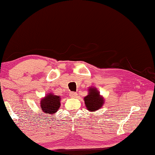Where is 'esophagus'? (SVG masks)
Returning <instances> with one entry per match:
<instances>
[{
    "mask_svg": "<svg viewBox=\"0 0 155 155\" xmlns=\"http://www.w3.org/2000/svg\"><path fill=\"white\" fill-rule=\"evenodd\" d=\"M69 95H70V96L71 98H75L76 96H77L78 94L75 92V91H71L70 94H69Z\"/></svg>",
    "mask_w": 155,
    "mask_h": 155,
    "instance_id": "esophagus-1",
    "label": "esophagus"
}]
</instances>
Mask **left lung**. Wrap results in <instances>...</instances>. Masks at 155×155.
<instances>
[{"label":"left lung","instance_id":"8db88e82","mask_svg":"<svg viewBox=\"0 0 155 155\" xmlns=\"http://www.w3.org/2000/svg\"><path fill=\"white\" fill-rule=\"evenodd\" d=\"M84 100L87 110L92 112L101 108L104 101L99 92L94 88L89 89V95L85 96Z\"/></svg>","mask_w":155,"mask_h":155}]
</instances>
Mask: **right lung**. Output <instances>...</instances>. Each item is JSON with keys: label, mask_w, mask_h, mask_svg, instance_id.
Segmentation results:
<instances>
[{"label": "right lung", "mask_w": 155, "mask_h": 155, "mask_svg": "<svg viewBox=\"0 0 155 155\" xmlns=\"http://www.w3.org/2000/svg\"><path fill=\"white\" fill-rule=\"evenodd\" d=\"M60 100H61V98L59 96L50 94L41 100V102H40V106L41 107H40L44 113L54 114L57 113L58 109L59 108L60 105H61Z\"/></svg>", "instance_id": "1"}]
</instances>
